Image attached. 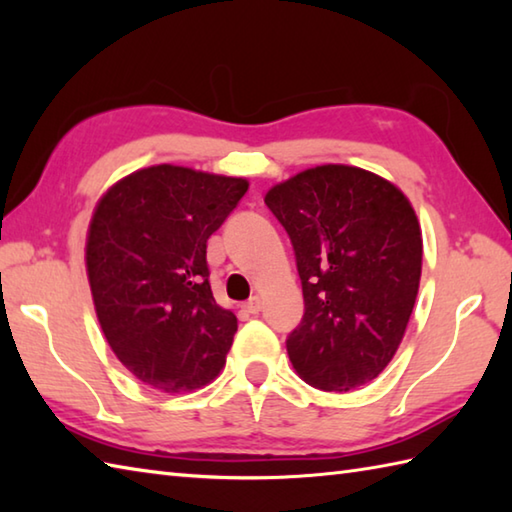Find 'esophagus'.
<instances>
[{
    "label": "esophagus",
    "instance_id": "34e87169",
    "mask_svg": "<svg viewBox=\"0 0 512 512\" xmlns=\"http://www.w3.org/2000/svg\"><path fill=\"white\" fill-rule=\"evenodd\" d=\"M262 308H264V301H262V297H259V295H255L253 299L246 303V310L250 314H259V312H262Z\"/></svg>",
    "mask_w": 512,
    "mask_h": 512
}]
</instances>
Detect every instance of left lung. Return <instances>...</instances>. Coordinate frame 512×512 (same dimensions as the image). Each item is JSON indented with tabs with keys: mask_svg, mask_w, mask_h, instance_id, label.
Masks as SVG:
<instances>
[{
	"mask_svg": "<svg viewBox=\"0 0 512 512\" xmlns=\"http://www.w3.org/2000/svg\"><path fill=\"white\" fill-rule=\"evenodd\" d=\"M295 248L306 312L288 334L308 385L350 391L374 380L405 336L422 270L409 200L372 171L323 165L264 198Z\"/></svg>",
	"mask_w": 512,
	"mask_h": 512,
	"instance_id": "obj_1",
	"label": "left lung"
}]
</instances>
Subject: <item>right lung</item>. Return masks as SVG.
<instances>
[{
	"label": "right lung",
	"mask_w": 512,
	"mask_h": 512,
	"mask_svg": "<svg viewBox=\"0 0 512 512\" xmlns=\"http://www.w3.org/2000/svg\"><path fill=\"white\" fill-rule=\"evenodd\" d=\"M246 191L244 178L156 165L96 204L85 246L96 317L145 385L180 394L224 367L237 319L213 299L206 242Z\"/></svg>",
	"instance_id": "obj_1"
}]
</instances>
